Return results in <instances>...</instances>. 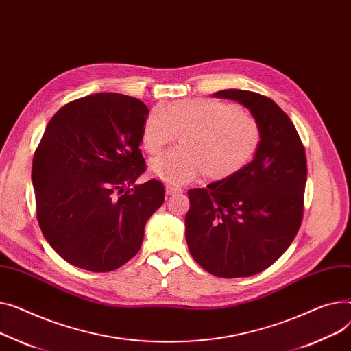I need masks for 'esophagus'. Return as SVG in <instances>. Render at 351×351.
I'll return each instance as SVG.
<instances>
[{
  "label": "esophagus",
  "mask_w": 351,
  "mask_h": 351,
  "mask_svg": "<svg viewBox=\"0 0 351 351\" xmlns=\"http://www.w3.org/2000/svg\"><path fill=\"white\" fill-rule=\"evenodd\" d=\"M182 189H178V188H172V186H168L167 188V195L171 196V195H175V193H180Z\"/></svg>",
  "instance_id": "esophagus-1"
}]
</instances>
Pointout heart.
Masks as SVG:
<instances>
[{
  "mask_svg": "<svg viewBox=\"0 0 351 351\" xmlns=\"http://www.w3.org/2000/svg\"><path fill=\"white\" fill-rule=\"evenodd\" d=\"M180 135L179 149L151 160V172L180 186L199 175L219 182L237 175L255 155L261 128L254 117L236 104L213 99L179 100L152 108L143 128V147L155 155Z\"/></svg>",
  "mask_w": 351,
  "mask_h": 351,
  "instance_id": "heart-1",
  "label": "heart"
}]
</instances>
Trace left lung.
Here are the masks:
<instances>
[{
  "instance_id": "8db88e82",
  "label": "left lung",
  "mask_w": 351,
  "mask_h": 351,
  "mask_svg": "<svg viewBox=\"0 0 351 351\" xmlns=\"http://www.w3.org/2000/svg\"><path fill=\"white\" fill-rule=\"evenodd\" d=\"M261 128L252 160L237 175L189 189L184 234L195 261L220 278L251 276L281 256L302 223L306 155L289 117L271 99L228 88Z\"/></svg>"
}]
</instances>
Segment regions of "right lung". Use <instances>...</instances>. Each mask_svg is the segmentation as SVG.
Returning <instances> with one entry per match:
<instances>
[{
    "label": "right lung",
    "instance_id": "obj_1",
    "mask_svg": "<svg viewBox=\"0 0 351 351\" xmlns=\"http://www.w3.org/2000/svg\"><path fill=\"white\" fill-rule=\"evenodd\" d=\"M149 111L135 97L97 93L63 106L32 162L36 217L64 261L93 272L123 267L139 251L148 219L162 206L159 180L139 151Z\"/></svg>",
    "mask_w": 351,
    "mask_h": 351
}]
</instances>
